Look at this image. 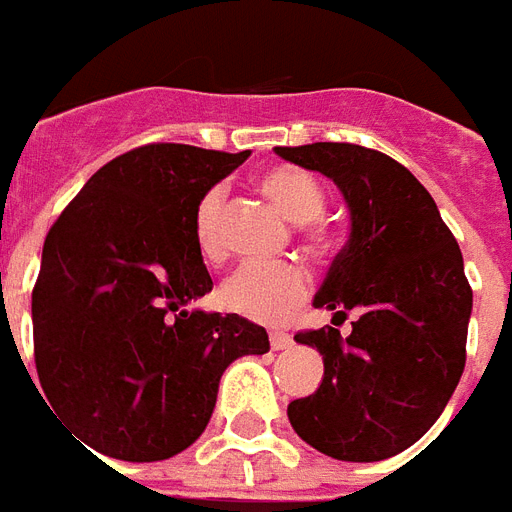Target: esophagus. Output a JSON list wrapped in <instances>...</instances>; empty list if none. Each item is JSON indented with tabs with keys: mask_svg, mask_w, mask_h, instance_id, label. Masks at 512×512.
Wrapping results in <instances>:
<instances>
[{
	"mask_svg": "<svg viewBox=\"0 0 512 512\" xmlns=\"http://www.w3.org/2000/svg\"><path fill=\"white\" fill-rule=\"evenodd\" d=\"M269 346L275 351H285L293 346V338H290L288 333H280V330H275V333L269 335Z\"/></svg>",
	"mask_w": 512,
	"mask_h": 512,
	"instance_id": "34e87169",
	"label": "esophagus"
}]
</instances>
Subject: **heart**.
<instances>
[{
    "mask_svg": "<svg viewBox=\"0 0 512 512\" xmlns=\"http://www.w3.org/2000/svg\"><path fill=\"white\" fill-rule=\"evenodd\" d=\"M256 187L288 222L305 224L309 221L306 235L312 243H325L327 232L317 219L325 208V190L309 171L290 166V163L269 166L256 177ZM222 211L224 195L219 187L208 190L195 208V222H192L195 245L208 264H219L227 256ZM306 296H309V277L296 264H275V267L248 264L237 269L219 290V301L227 312L240 314L245 320L264 322V325L288 320L290 314L304 304Z\"/></svg>",
    "mask_w": 512,
    "mask_h": 512,
    "instance_id": "b5f03b06",
    "label": "heart"
}]
</instances>
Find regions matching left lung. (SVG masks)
Listing matches in <instances>:
<instances>
[{
    "mask_svg": "<svg viewBox=\"0 0 512 512\" xmlns=\"http://www.w3.org/2000/svg\"><path fill=\"white\" fill-rule=\"evenodd\" d=\"M275 153L343 192L349 240L314 306L333 324L358 314L346 339L332 325L296 335L320 351L325 378L288 404V420L322 455L378 463L412 447L460 383L473 309L463 253L431 192L394 158L349 142Z\"/></svg>",
    "mask_w": 512,
    "mask_h": 512,
    "instance_id": "left-lung-1",
    "label": "left lung"
}]
</instances>
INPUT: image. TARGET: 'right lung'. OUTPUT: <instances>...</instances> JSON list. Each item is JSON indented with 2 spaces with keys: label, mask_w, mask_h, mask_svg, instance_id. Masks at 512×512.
Wrapping results in <instances>:
<instances>
[{
  "label": "right lung",
  "mask_w": 512,
  "mask_h": 512,
  "mask_svg": "<svg viewBox=\"0 0 512 512\" xmlns=\"http://www.w3.org/2000/svg\"><path fill=\"white\" fill-rule=\"evenodd\" d=\"M248 155L174 142L129 150L47 232L31 296L36 372L52 410L102 455H179L206 431L222 372L269 351L261 325L187 309L214 288L195 208Z\"/></svg>",
  "instance_id": "right-lung-1"
}]
</instances>
